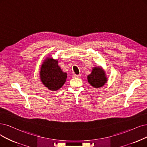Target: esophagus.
Segmentation results:
<instances>
[{
  "label": "esophagus",
  "instance_id": "obj_1",
  "mask_svg": "<svg viewBox=\"0 0 147 147\" xmlns=\"http://www.w3.org/2000/svg\"><path fill=\"white\" fill-rule=\"evenodd\" d=\"M80 76V74H79V75L73 74V78H79Z\"/></svg>",
  "mask_w": 147,
  "mask_h": 147
}]
</instances>
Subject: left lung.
<instances>
[{
  "mask_svg": "<svg viewBox=\"0 0 147 147\" xmlns=\"http://www.w3.org/2000/svg\"><path fill=\"white\" fill-rule=\"evenodd\" d=\"M87 79L88 83L94 88L102 87L108 80L105 71L100 66L94 67L92 68V71L87 76Z\"/></svg>",
  "mask_w": 147,
  "mask_h": 147,
  "instance_id": "1",
  "label": "left lung"
}]
</instances>
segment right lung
<instances>
[{
  "mask_svg": "<svg viewBox=\"0 0 147 147\" xmlns=\"http://www.w3.org/2000/svg\"><path fill=\"white\" fill-rule=\"evenodd\" d=\"M58 63V59L49 56L43 61L40 69L41 82L51 91L59 90L67 78V73L63 71Z\"/></svg>",
  "mask_w": 147,
  "mask_h": 147,
  "instance_id": "obj_1",
  "label": "right lung"
}]
</instances>
